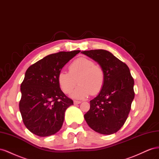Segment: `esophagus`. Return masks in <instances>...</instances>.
Returning <instances> with one entry per match:
<instances>
[{"label": "esophagus", "instance_id": "esophagus-1", "mask_svg": "<svg viewBox=\"0 0 159 159\" xmlns=\"http://www.w3.org/2000/svg\"><path fill=\"white\" fill-rule=\"evenodd\" d=\"M81 103V101H77V100H74V103L75 105H76V104H80V103Z\"/></svg>", "mask_w": 159, "mask_h": 159}]
</instances>
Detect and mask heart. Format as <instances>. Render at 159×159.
<instances>
[{"label": "heart", "mask_w": 159, "mask_h": 159, "mask_svg": "<svg viewBox=\"0 0 159 159\" xmlns=\"http://www.w3.org/2000/svg\"><path fill=\"white\" fill-rule=\"evenodd\" d=\"M105 78L102 66L95 64L88 57H80L69 65L68 72H60L57 81L61 91L66 94H70L78 83L80 85L71 96L76 99H83L91 93L97 95L100 93L104 87Z\"/></svg>", "instance_id": "1"}]
</instances>
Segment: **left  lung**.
<instances>
[{
	"label": "left lung",
	"instance_id": "8db88e82",
	"mask_svg": "<svg viewBox=\"0 0 159 159\" xmlns=\"http://www.w3.org/2000/svg\"><path fill=\"white\" fill-rule=\"evenodd\" d=\"M102 66L105 83L97 97L90 101L84 115L88 125L103 134L117 132L125 123L134 98V80L125 63L105 50L82 52Z\"/></svg>",
	"mask_w": 159,
	"mask_h": 159
}]
</instances>
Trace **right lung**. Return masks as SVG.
Segmentation results:
<instances>
[{"label":"right lung","mask_w":159,"mask_h":159,"mask_svg":"<svg viewBox=\"0 0 159 159\" xmlns=\"http://www.w3.org/2000/svg\"><path fill=\"white\" fill-rule=\"evenodd\" d=\"M80 50L52 54L31 65L20 85L19 109L26 127L39 137L60 131L66 109L73 100L63 93L57 76L66 64Z\"/></svg>","instance_id":"obj_1"}]
</instances>
